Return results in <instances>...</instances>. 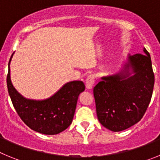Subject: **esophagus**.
Here are the masks:
<instances>
[{"label":"esophagus","mask_w":160,"mask_h":160,"mask_svg":"<svg viewBox=\"0 0 160 160\" xmlns=\"http://www.w3.org/2000/svg\"><path fill=\"white\" fill-rule=\"evenodd\" d=\"M94 84V76L93 74H90L86 79V87L88 90H91L93 88V86Z\"/></svg>","instance_id":"esophagus-1"}]
</instances>
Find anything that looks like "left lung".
I'll return each instance as SVG.
<instances>
[{"label": "left lung", "mask_w": 160, "mask_h": 160, "mask_svg": "<svg viewBox=\"0 0 160 160\" xmlns=\"http://www.w3.org/2000/svg\"><path fill=\"white\" fill-rule=\"evenodd\" d=\"M118 73L103 76L94 87L96 112L100 123L118 132L139 122L152 99L155 76L151 56L128 55Z\"/></svg>", "instance_id": "left-lung-1"}]
</instances>
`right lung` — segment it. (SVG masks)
I'll list each match as a JSON object with an SVG mask.
<instances>
[{"mask_svg":"<svg viewBox=\"0 0 160 160\" xmlns=\"http://www.w3.org/2000/svg\"><path fill=\"white\" fill-rule=\"evenodd\" d=\"M8 62L7 87L12 105L22 120L30 129L44 135H57L65 131L73 121L78 95L85 90L82 81L66 83L46 99L26 98L14 88Z\"/></svg>","mask_w":160,"mask_h":160,"instance_id":"right-lung-1","label":"right lung"}]
</instances>
